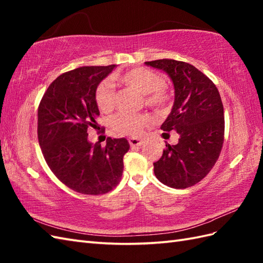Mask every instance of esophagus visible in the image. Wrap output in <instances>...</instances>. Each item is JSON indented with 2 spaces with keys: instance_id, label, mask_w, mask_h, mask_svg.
I'll use <instances>...</instances> for the list:
<instances>
[{
  "instance_id": "1",
  "label": "esophagus",
  "mask_w": 263,
  "mask_h": 263,
  "mask_svg": "<svg viewBox=\"0 0 263 263\" xmlns=\"http://www.w3.org/2000/svg\"><path fill=\"white\" fill-rule=\"evenodd\" d=\"M128 143H130L131 148H136V147H141L143 144V140L138 138H130L128 139Z\"/></svg>"
}]
</instances>
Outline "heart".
I'll use <instances>...</instances> for the list:
<instances>
[{"mask_svg":"<svg viewBox=\"0 0 263 263\" xmlns=\"http://www.w3.org/2000/svg\"><path fill=\"white\" fill-rule=\"evenodd\" d=\"M116 80L123 85L135 88L138 91L144 95L146 104L156 109H164L170 105L172 96L164 83L165 79L158 72L137 66L128 70L124 73L117 74ZM95 100L97 107L103 113H109L114 108L115 102V89L114 85L109 80L100 82L96 92ZM152 123V117L147 114H131L120 113L110 122V126L119 135L138 137L141 135L144 126Z\"/></svg>","mask_w":263,"mask_h":263,"instance_id":"obj_1","label":"heart"}]
</instances>
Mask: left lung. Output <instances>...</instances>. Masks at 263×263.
<instances>
[{
	"label": "left lung",
	"mask_w": 263,
	"mask_h": 263,
	"mask_svg": "<svg viewBox=\"0 0 263 263\" xmlns=\"http://www.w3.org/2000/svg\"><path fill=\"white\" fill-rule=\"evenodd\" d=\"M146 64L163 70L173 81L174 105L160 128L180 135L178 143H166L161 158L154 163L155 175L170 187H190L212 170L224 143L219 91L208 77L182 61L163 59Z\"/></svg>",
	"instance_id": "obj_1"
}]
</instances>
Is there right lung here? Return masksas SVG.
<instances>
[{
	"mask_svg": "<svg viewBox=\"0 0 263 263\" xmlns=\"http://www.w3.org/2000/svg\"><path fill=\"white\" fill-rule=\"evenodd\" d=\"M115 64L81 66L55 79L38 107V141L49 168L76 192L98 195L120 183L123 157L130 144L125 138H107L105 147L88 140V128L97 127L95 100L98 85Z\"/></svg>",
	"mask_w": 263,
	"mask_h": 263,
	"instance_id": "1",
	"label": "right lung"
}]
</instances>
